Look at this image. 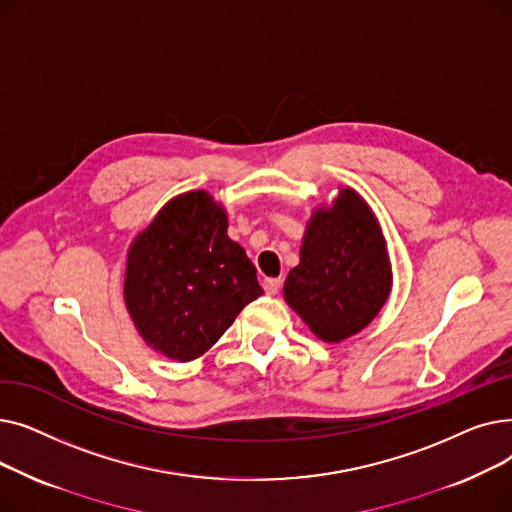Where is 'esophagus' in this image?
I'll use <instances>...</instances> for the list:
<instances>
[{"label":"esophagus","instance_id":"34e87169","mask_svg":"<svg viewBox=\"0 0 512 512\" xmlns=\"http://www.w3.org/2000/svg\"><path fill=\"white\" fill-rule=\"evenodd\" d=\"M280 286H282V280H280V278H265V280H263V290H265L267 294H276V292L280 290Z\"/></svg>","mask_w":512,"mask_h":512}]
</instances>
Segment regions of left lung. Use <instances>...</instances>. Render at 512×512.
Wrapping results in <instances>:
<instances>
[{"label":"left lung","mask_w":512,"mask_h":512,"mask_svg":"<svg viewBox=\"0 0 512 512\" xmlns=\"http://www.w3.org/2000/svg\"><path fill=\"white\" fill-rule=\"evenodd\" d=\"M390 284L380 224L355 191L342 188L330 209L313 213L284 299L321 340L340 342L380 313Z\"/></svg>","instance_id":"8db88e82"}]
</instances>
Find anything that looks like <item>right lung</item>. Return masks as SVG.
<instances>
[{
    "label": "right lung",
    "instance_id": "1",
    "mask_svg": "<svg viewBox=\"0 0 512 512\" xmlns=\"http://www.w3.org/2000/svg\"><path fill=\"white\" fill-rule=\"evenodd\" d=\"M226 230V211L191 191L161 209L130 247L126 307L145 342L170 359L201 357L263 294L255 265Z\"/></svg>",
    "mask_w": 512,
    "mask_h": 512
}]
</instances>
